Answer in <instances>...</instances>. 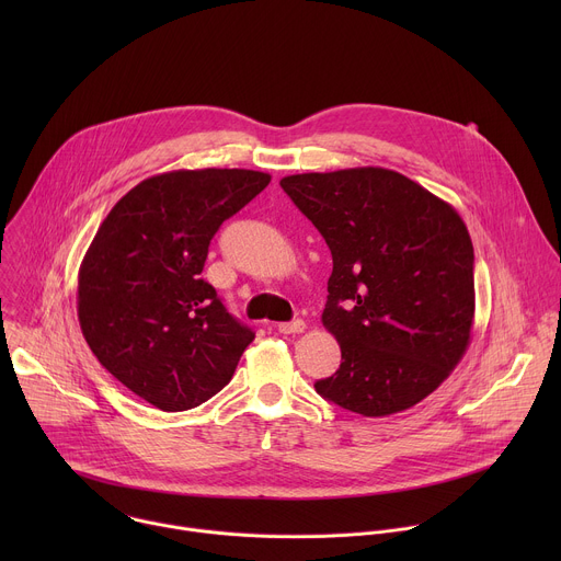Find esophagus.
<instances>
[{"label": "esophagus", "instance_id": "1", "mask_svg": "<svg viewBox=\"0 0 561 561\" xmlns=\"http://www.w3.org/2000/svg\"><path fill=\"white\" fill-rule=\"evenodd\" d=\"M277 331L284 333V335H295V333H304L306 324H304V319H293V322L277 324Z\"/></svg>", "mask_w": 561, "mask_h": 561}]
</instances>
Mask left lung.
I'll return each mask as SVG.
<instances>
[{"mask_svg": "<svg viewBox=\"0 0 561 561\" xmlns=\"http://www.w3.org/2000/svg\"><path fill=\"white\" fill-rule=\"evenodd\" d=\"M279 186L333 255L322 324L342 364L314 390L364 417L415 407L470 344L474 255L459 213L377 167L288 175Z\"/></svg>", "mask_w": 561, "mask_h": 561, "instance_id": "left-lung-1", "label": "left lung"}]
</instances>
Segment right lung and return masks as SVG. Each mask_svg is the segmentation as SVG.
<instances>
[{
    "mask_svg": "<svg viewBox=\"0 0 561 561\" xmlns=\"http://www.w3.org/2000/svg\"><path fill=\"white\" fill-rule=\"evenodd\" d=\"M271 182L247 169L152 175L106 215L79 266L77 317L100 364L159 411L232 377L255 333L202 279L213 234Z\"/></svg>",
    "mask_w": 561,
    "mask_h": 561,
    "instance_id": "right-lung-1",
    "label": "right lung"
}]
</instances>
